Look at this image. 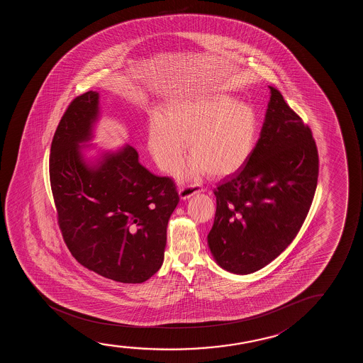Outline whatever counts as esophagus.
<instances>
[{"label":"esophagus","mask_w":363,"mask_h":363,"mask_svg":"<svg viewBox=\"0 0 363 363\" xmlns=\"http://www.w3.org/2000/svg\"><path fill=\"white\" fill-rule=\"evenodd\" d=\"M202 191H203V189L199 187L197 184H187V186H179V197L182 199H189L191 196L202 192Z\"/></svg>","instance_id":"1"}]
</instances>
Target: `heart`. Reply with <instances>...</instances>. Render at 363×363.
Segmentation results:
<instances>
[{
    "instance_id": "obj_1",
    "label": "heart",
    "mask_w": 363,
    "mask_h": 363,
    "mask_svg": "<svg viewBox=\"0 0 363 363\" xmlns=\"http://www.w3.org/2000/svg\"><path fill=\"white\" fill-rule=\"evenodd\" d=\"M258 134V116L248 104L229 95H201L174 100L164 116L154 115L147 145L155 162L171 172L186 152L192 154L176 174L181 179L211 172L213 177L233 174L247 164Z\"/></svg>"
}]
</instances>
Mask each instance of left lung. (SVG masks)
Returning <instances> with one entry per match:
<instances>
[{"instance_id":"obj_1","label":"left lung","mask_w":363,"mask_h":363,"mask_svg":"<svg viewBox=\"0 0 363 363\" xmlns=\"http://www.w3.org/2000/svg\"><path fill=\"white\" fill-rule=\"evenodd\" d=\"M247 164L214 189L217 209L208 245L230 273L250 274L283 253L296 237L318 186L313 131L278 89Z\"/></svg>"}]
</instances>
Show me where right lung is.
Segmentation results:
<instances>
[{"instance_id":"right-lung-1","label":"right lung","mask_w":363,"mask_h":363,"mask_svg":"<svg viewBox=\"0 0 363 363\" xmlns=\"http://www.w3.org/2000/svg\"><path fill=\"white\" fill-rule=\"evenodd\" d=\"M99 94L72 100L50 145V189L65 243L78 263L104 278L144 283L164 262L167 223L179 203L174 182L141 166L125 145L86 164Z\"/></svg>"}]
</instances>
